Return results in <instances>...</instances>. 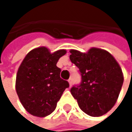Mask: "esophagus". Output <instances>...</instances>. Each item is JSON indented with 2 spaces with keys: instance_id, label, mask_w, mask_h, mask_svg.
<instances>
[{
  "instance_id": "34e87169",
  "label": "esophagus",
  "mask_w": 132,
  "mask_h": 132,
  "mask_svg": "<svg viewBox=\"0 0 132 132\" xmlns=\"http://www.w3.org/2000/svg\"><path fill=\"white\" fill-rule=\"evenodd\" d=\"M68 82H69V86H72V79L71 78H69V79H68Z\"/></svg>"
}]
</instances>
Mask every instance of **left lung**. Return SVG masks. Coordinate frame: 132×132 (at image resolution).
Returning <instances> with one entry per match:
<instances>
[{"instance_id":"8db88e82","label":"left lung","mask_w":132,"mask_h":132,"mask_svg":"<svg viewBox=\"0 0 132 132\" xmlns=\"http://www.w3.org/2000/svg\"><path fill=\"white\" fill-rule=\"evenodd\" d=\"M69 59L79 68L82 80L70 92L86 114L98 117L115 105L124 78L115 58L106 50L91 48L87 53L71 50Z\"/></svg>"}]
</instances>
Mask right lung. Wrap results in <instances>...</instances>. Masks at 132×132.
I'll return each mask as SVG.
<instances>
[{
	"label": "right lung",
	"mask_w": 132,
	"mask_h": 132,
	"mask_svg": "<svg viewBox=\"0 0 132 132\" xmlns=\"http://www.w3.org/2000/svg\"><path fill=\"white\" fill-rule=\"evenodd\" d=\"M65 50L53 53L46 47H38L27 53L18 69L16 91L24 109L31 115L46 117L56 109L69 82L60 78L56 66Z\"/></svg>",
	"instance_id": "1"
}]
</instances>
